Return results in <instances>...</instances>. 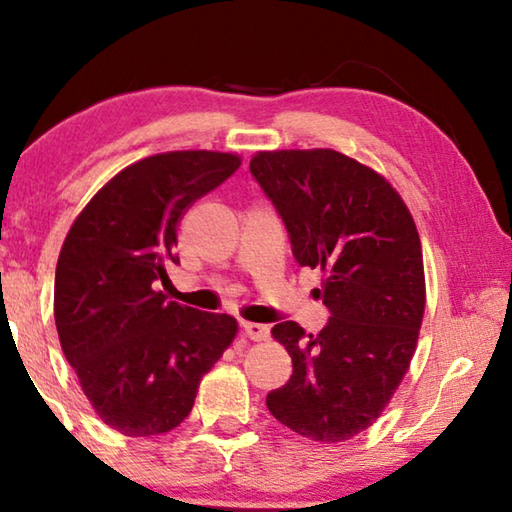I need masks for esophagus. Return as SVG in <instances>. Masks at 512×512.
Instances as JSON below:
<instances>
[{"label":"esophagus","mask_w":512,"mask_h":512,"mask_svg":"<svg viewBox=\"0 0 512 512\" xmlns=\"http://www.w3.org/2000/svg\"><path fill=\"white\" fill-rule=\"evenodd\" d=\"M241 329H244V334L253 341H266L268 339V327L266 325L248 323V320H244V323H241Z\"/></svg>","instance_id":"obj_1"}]
</instances>
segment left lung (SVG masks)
I'll return each mask as SVG.
<instances>
[{"instance_id":"1","label":"left lung","mask_w":512,"mask_h":512,"mask_svg":"<svg viewBox=\"0 0 512 512\" xmlns=\"http://www.w3.org/2000/svg\"><path fill=\"white\" fill-rule=\"evenodd\" d=\"M250 171L298 264L323 273L316 291L332 311L318 334L293 320L271 329L293 375L266 406L300 436L345 443L379 418L411 366L427 302L418 228L381 173L334 149L257 151Z\"/></svg>"}]
</instances>
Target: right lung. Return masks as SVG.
<instances>
[{"label":"right lung","instance_id":"obj_1","mask_svg":"<svg viewBox=\"0 0 512 512\" xmlns=\"http://www.w3.org/2000/svg\"><path fill=\"white\" fill-rule=\"evenodd\" d=\"M241 167L237 153L167 151L128 164L76 216L60 248V348L94 413L131 438L176 429L237 336V320L167 300L178 223Z\"/></svg>","mask_w":512,"mask_h":512}]
</instances>
